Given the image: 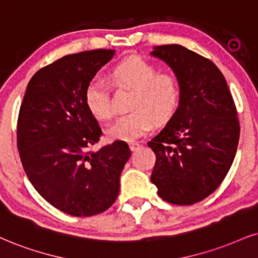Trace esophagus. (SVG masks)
<instances>
[{"label":"esophagus","instance_id":"1","mask_svg":"<svg viewBox=\"0 0 258 258\" xmlns=\"http://www.w3.org/2000/svg\"><path fill=\"white\" fill-rule=\"evenodd\" d=\"M129 147H130V149H132V151H138V149L141 147V145H140L139 142H136V141H130L129 142Z\"/></svg>","mask_w":258,"mask_h":258}]
</instances>
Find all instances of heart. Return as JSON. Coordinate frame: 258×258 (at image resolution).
Masks as SVG:
<instances>
[{"mask_svg": "<svg viewBox=\"0 0 258 258\" xmlns=\"http://www.w3.org/2000/svg\"><path fill=\"white\" fill-rule=\"evenodd\" d=\"M110 81L114 87L132 90L129 113L124 114L107 128L111 139L134 140L153 128L154 122L165 123L176 112L180 100V86L173 75L159 73L157 67L141 57L134 56L112 69ZM85 104L98 119L112 118L110 85L95 78L88 82L84 94Z\"/></svg>", "mask_w": 258, "mask_h": 258, "instance_id": "b5f03b06", "label": "heart"}]
</instances>
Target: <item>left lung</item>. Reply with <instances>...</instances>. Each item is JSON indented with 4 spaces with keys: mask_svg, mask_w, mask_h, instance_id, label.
Returning <instances> with one entry per match:
<instances>
[{
    "mask_svg": "<svg viewBox=\"0 0 258 258\" xmlns=\"http://www.w3.org/2000/svg\"><path fill=\"white\" fill-rule=\"evenodd\" d=\"M180 86L179 107L148 142L155 153L151 180L168 203L189 206L218 189L230 170L239 141L234 100L211 59L177 44L155 47Z\"/></svg>",
    "mask_w": 258,
    "mask_h": 258,
    "instance_id": "left-lung-1",
    "label": "left lung"
}]
</instances>
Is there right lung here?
<instances>
[{
	"instance_id": "obj_1",
	"label": "right lung",
	"mask_w": 258,
	"mask_h": 258,
	"mask_svg": "<svg viewBox=\"0 0 258 258\" xmlns=\"http://www.w3.org/2000/svg\"><path fill=\"white\" fill-rule=\"evenodd\" d=\"M112 56L113 50H91L39 69L19 111L17 145L28 179L50 205L73 217L100 214L113 205L132 154L120 140L92 151L103 132L86 106L85 88Z\"/></svg>"
}]
</instances>
